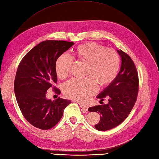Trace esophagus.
<instances>
[{"label": "esophagus", "instance_id": "1", "mask_svg": "<svg viewBox=\"0 0 159 159\" xmlns=\"http://www.w3.org/2000/svg\"><path fill=\"white\" fill-rule=\"evenodd\" d=\"M79 105H80V107L82 109H83L84 111H87L88 110V108H89V107L88 106H84V105H83L82 104H80V103H79Z\"/></svg>", "mask_w": 159, "mask_h": 159}]
</instances>
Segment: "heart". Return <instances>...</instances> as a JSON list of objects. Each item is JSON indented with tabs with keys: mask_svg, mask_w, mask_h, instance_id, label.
Returning a JSON list of instances; mask_svg holds the SVG:
<instances>
[{
	"mask_svg": "<svg viewBox=\"0 0 159 159\" xmlns=\"http://www.w3.org/2000/svg\"><path fill=\"white\" fill-rule=\"evenodd\" d=\"M76 59L86 63L84 79H71L63 84L64 94L70 98L84 102L97 92V84L106 86L113 81L120 68V57L113 49H106L98 44L88 43L79 45L74 51ZM72 61L66 54L57 58L55 70L59 79L70 74Z\"/></svg>",
	"mask_w": 159,
	"mask_h": 159,
	"instance_id": "heart-1",
	"label": "heart"
}]
</instances>
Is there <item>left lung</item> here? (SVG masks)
Instances as JSON below:
<instances>
[{"label":"left lung","instance_id":"1","mask_svg":"<svg viewBox=\"0 0 159 159\" xmlns=\"http://www.w3.org/2000/svg\"><path fill=\"white\" fill-rule=\"evenodd\" d=\"M121 58L120 70L116 79L96 96L100 102L104 98L108 103L90 107L89 111L99 113L100 120L95 125L99 131H107L119 125L129 114L137 100L139 79L134 61L127 53L117 50Z\"/></svg>","mask_w":159,"mask_h":159}]
</instances>
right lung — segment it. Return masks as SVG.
Instances as JSON below:
<instances>
[{"label":"right lung","mask_w":159,"mask_h":159,"mask_svg":"<svg viewBox=\"0 0 159 159\" xmlns=\"http://www.w3.org/2000/svg\"><path fill=\"white\" fill-rule=\"evenodd\" d=\"M74 44L65 41H43L30 50L18 65L14 85L18 104L25 120L39 129L54 127L71 103L60 98L52 101L46 98V94L51 87L55 89L56 61Z\"/></svg>","instance_id":"1"}]
</instances>
